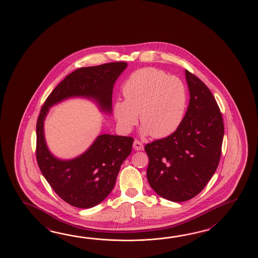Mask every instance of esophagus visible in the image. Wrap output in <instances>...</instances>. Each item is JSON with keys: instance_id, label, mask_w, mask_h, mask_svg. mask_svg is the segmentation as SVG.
I'll list each match as a JSON object with an SVG mask.
<instances>
[{"instance_id": "1", "label": "esophagus", "mask_w": 258, "mask_h": 258, "mask_svg": "<svg viewBox=\"0 0 258 258\" xmlns=\"http://www.w3.org/2000/svg\"><path fill=\"white\" fill-rule=\"evenodd\" d=\"M133 147H134V148H135L136 150H137V151H139V150H143V149H144V145H143L142 143L140 142L139 140H137V139L135 140Z\"/></svg>"}]
</instances>
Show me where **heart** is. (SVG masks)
<instances>
[{"label": "heart", "instance_id": "obj_1", "mask_svg": "<svg viewBox=\"0 0 258 258\" xmlns=\"http://www.w3.org/2000/svg\"><path fill=\"white\" fill-rule=\"evenodd\" d=\"M124 101H116L113 114L121 131L129 133L138 121L143 135L155 138L170 136L183 121L186 88L175 77L152 67L133 73L121 88Z\"/></svg>", "mask_w": 258, "mask_h": 258}]
</instances>
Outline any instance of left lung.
Here are the masks:
<instances>
[{"instance_id": "left-lung-1", "label": "left lung", "mask_w": 258, "mask_h": 258, "mask_svg": "<svg viewBox=\"0 0 258 258\" xmlns=\"http://www.w3.org/2000/svg\"><path fill=\"white\" fill-rule=\"evenodd\" d=\"M190 101L173 134L145 146L149 163L148 181L161 198L190 200L203 190L219 166L224 123L209 88L185 70Z\"/></svg>"}]
</instances>
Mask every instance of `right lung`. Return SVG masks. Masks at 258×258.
Here are the masks:
<instances>
[{"mask_svg":"<svg viewBox=\"0 0 258 258\" xmlns=\"http://www.w3.org/2000/svg\"><path fill=\"white\" fill-rule=\"evenodd\" d=\"M126 67L125 61H113L77 69L52 90L39 112L36 126V158L39 170L53 191L73 207L89 209L108 197L121 165L131 154L134 138L101 135L77 159L60 160L47 148L44 119L50 106L75 96L96 99L101 110L110 112L113 85Z\"/></svg>","mask_w":258,"mask_h":258,"instance_id":"obj_1","label":"right lung"}]
</instances>
